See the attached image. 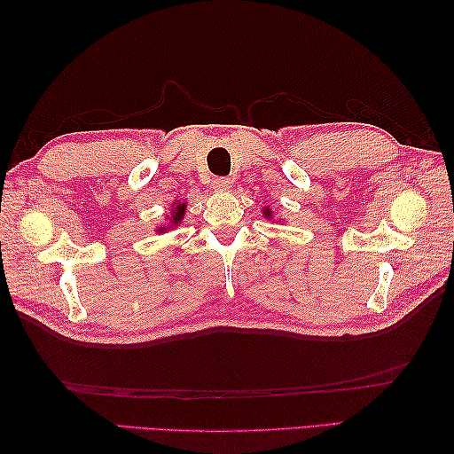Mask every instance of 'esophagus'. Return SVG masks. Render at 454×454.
<instances>
[{
  "label": "esophagus",
  "instance_id": "obj_1",
  "mask_svg": "<svg viewBox=\"0 0 454 454\" xmlns=\"http://www.w3.org/2000/svg\"><path fill=\"white\" fill-rule=\"evenodd\" d=\"M212 187H215V191H228L230 187H232V179L215 177L212 179Z\"/></svg>",
  "mask_w": 454,
  "mask_h": 454
}]
</instances>
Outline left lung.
<instances>
[{"instance_id": "8db88e82", "label": "left lung", "mask_w": 454, "mask_h": 454, "mask_svg": "<svg viewBox=\"0 0 454 454\" xmlns=\"http://www.w3.org/2000/svg\"><path fill=\"white\" fill-rule=\"evenodd\" d=\"M263 215H265V218H273V212H271V208H269V207L263 208Z\"/></svg>"}]
</instances>
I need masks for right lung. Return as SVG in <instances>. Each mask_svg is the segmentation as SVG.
Listing matches in <instances>:
<instances>
[{
  "label": "right lung",
  "instance_id": "obj_1",
  "mask_svg": "<svg viewBox=\"0 0 454 454\" xmlns=\"http://www.w3.org/2000/svg\"><path fill=\"white\" fill-rule=\"evenodd\" d=\"M185 210H187V202H176V207L171 210V216H169V226H177L179 222L185 216ZM163 230H168L166 226L158 228V232L163 234Z\"/></svg>",
  "mask_w": 454,
  "mask_h": 454
}]
</instances>
